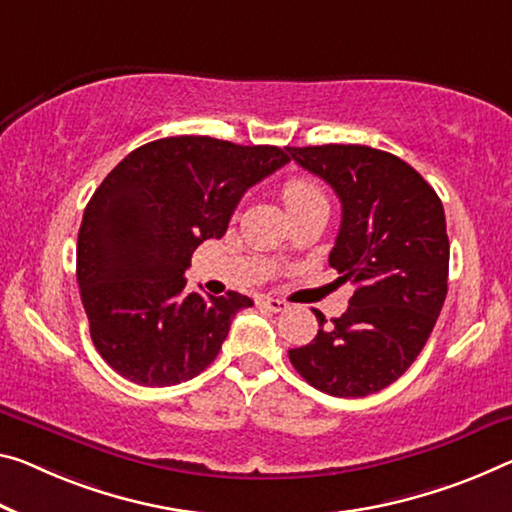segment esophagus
<instances>
[{
    "label": "esophagus",
    "instance_id": "34e87169",
    "mask_svg": "<svg viewBox=\"0 0 512 512\" xmlns=\"http://www.w3.org/2000/svg\"><path fill=\"white\" fill-rule=\"evenodd\" d=\"M258 304L265 306V309L274 311V313H279V311H286V309H288V304H286V302L279 300V297H270V295L261 297V300H258Z\"/></svg>",
    "mask_w": 512,
    "mask_h": 512
}]
</instances>
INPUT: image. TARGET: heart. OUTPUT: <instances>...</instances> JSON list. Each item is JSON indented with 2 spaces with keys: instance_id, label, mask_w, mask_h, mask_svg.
<instances>
[{
  "instance_id": "b5f03b06",
  "label": "heart",
  "mask_w": 512,
  "mask_h": 512,
  "mask_svg": "<svg viewBox=\"0 0 512 512\" xmlns=\"http://www.w3.org/2000/svg\"><path fill=\"white\" fill-rule=\"evenodd\" d=\"M283 199H286L288 210H295V208L306 206V203L311 201L325 199V194H322L318 183H313L311 178L293 176L283 183Z\"/></svg>"
}]
</instances>
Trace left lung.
Segmentation results:
<instances>
[{"instance_id":"left-lung-1","label":"left lung","mask_w":512,"mask_h":512,"mask_svg":"<svg viewBox=\"0 0 512 512\" xmlns=\"http://www.w3.org/2000/svg\"><path fill=\"white\" fill-rule=\"evenodd\" d=\"M341 201V229L329 265L350 281L348 311L288 350L311 387L364 398L396 382L426 345L446 300L444 206L419 171L387 151L357 144L288 148Z\"/></svg>"}]
</instances>
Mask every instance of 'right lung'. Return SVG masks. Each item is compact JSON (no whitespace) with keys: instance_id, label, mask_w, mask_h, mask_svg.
<instances>
[{"instance_id":"add662e5","label":"right lung","mask_w":512,"mask_h":512,"mask_svg":"<svg viewBox=\"0 0 512 512\" xmlns=\"http://www.w3.org/2000/svg\"><path fill=\"white\" fill-rule=\"evenodd\" d=\"M290 146L167 137L125 155L86 203L77 283L100 357L141 387L192 380L215 361L247 295L185 293L203 240L222 238L251 185L290 162Z\"/></svg>"}]
</instances>
